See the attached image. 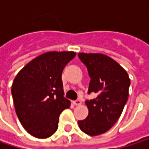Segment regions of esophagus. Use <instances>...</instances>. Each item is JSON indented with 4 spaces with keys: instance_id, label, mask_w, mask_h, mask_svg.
I'll list each match as a JSON object with an SVG mask.
<instances>
[{
    "instance_id": "34e87169",
    "label": "esophagus",
    "mask_w": 149,
    "mask_h": 149,
    "mask_svg": "<svg viewBox=\"0 0 149 149\" xmlns=\"http://www.w3.org/2000/svg\"><path fill=\"white\" fill-rule=\"evenodd\" d=\"M81 104H82V102H81L79 99H77V100H75L74 102H73V104H74V105H77V106H78V105H81Z\"/></svg>"
}]
</instances>
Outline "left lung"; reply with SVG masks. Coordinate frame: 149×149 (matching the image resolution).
Here are the masks:
<instances>
[{
  "label": "left lung",
  "mask_w": 149,
  "mask_h": 149,
  "mask_svg": "<svg viewBox=\"0 0 149 149\" xmlns=\"http://www.w3.org/2000/svg\"><path fill=\"white\" fill-rule=\"evenodd\" d=\"M91 77L88 93L97 97L85 101L89 114L78 121L80 130L89 135L108 131L119 119L128 101L130 79L127 72L113 58L102 53H78Z\"/></svg>",
  "instance_id": "8db88e82"
}]
</instances>
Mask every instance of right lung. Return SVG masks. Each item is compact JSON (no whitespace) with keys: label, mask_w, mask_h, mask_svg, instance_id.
<instances>
[{"label":"right lung","mask_w":149,"mask_h":149,"mask_svg":"<svg viewBox=\"0 0 149 149\" xmlns=\"http://www.w3.org/2000/svg\"><path fill=\"white\" fill-rule=\"evenodd\" d=\"M76 56L74 52H48L16 75L12 96L17 116L24 129L34 137L47 138L58 130L59 115L71 102L64 97L62 72Z\"/></svg>","instance_id":"obj_1"}]
</instances>
